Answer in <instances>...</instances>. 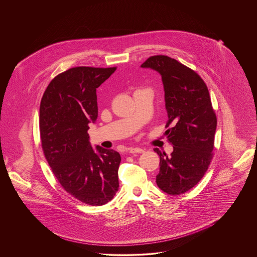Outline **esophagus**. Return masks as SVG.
Here are the masks:
<instances>
[{"instance_id": "34e87169", "label": "esophagus", "mask_w": 257, "mask_h": 257, "mask_svg": "<svg viewBox=\"0 0 257 257\" xmlns=\"http://www.w3.org/2000/svg\"><path fill=\"white\" fill-rule=\"evenodd\" d=\"M128 152L130 153H144L145 150L143 148H140V147H130Z\"/></svg>"}]
</instances>
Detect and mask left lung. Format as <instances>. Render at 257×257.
<instances>
[{
  "label": "left lung",
  "instance_id": "8db88e82",
  "mask_svg": "<svg viewBox=\"0 0 257 257\" xmlns=\"http://www.w3.org/2000/svg\"><path fill=\"white\" fill-rule=\"evenodd\" d=\"M141 67L160 74L166 126L171 125L165 132L171 155L154 148L160 157L156 184L169 195H180L203 178L213 156L217 117L209 90L195 71L165 55L151 56Z\"/></svg>",
  "mask_w": 257,
  "mask_h": 257
}]
</instances>
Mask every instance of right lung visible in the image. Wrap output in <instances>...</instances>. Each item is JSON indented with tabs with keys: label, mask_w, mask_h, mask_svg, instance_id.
Returning a JSON list of instances; mask_svg holds the SVG:
<instances>
[{
	"label": "right lung",
	"mask_w": 257,
	"mask_h": 257,
	"mask_svg": "<svg viewBox=\"0 0 257 257\" xmlns=\"http://www.w3.org/2000/svg\"><path fill=\"white\" fill-rule=\"evenodd\" d=\"M115 67H75L47 86L39 108V131L45 158L66 192L92 206L107 204L118 188L120 155L92 147L88 130L98 117L97 88Z\"/></svg>",
	"instance_id": "add662e5"
}]
</instances>
